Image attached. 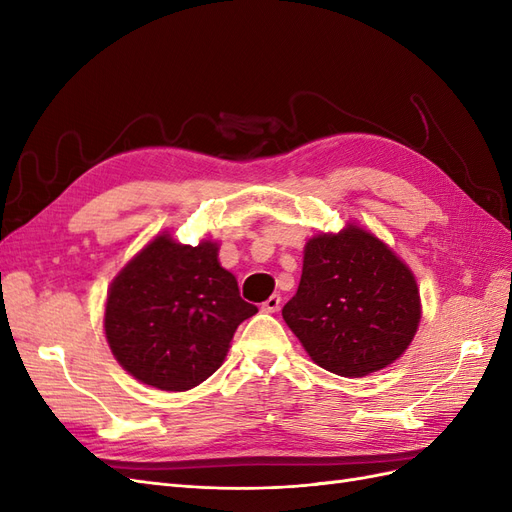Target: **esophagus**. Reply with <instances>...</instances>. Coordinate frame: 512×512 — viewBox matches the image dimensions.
Listing matches in <instances>:
<instances>
[{
  "label": "esophagus",
  "mask_w": 512,
  "mask_h": 512,
  "mask_svg": "<svg viewBox=\"0 0 512 512\" xmlns=\"http://www.w3.org/2000/svg\"><path fill=\"white\" fill-rule=\"evenodd\" d=\"M280 305H282V297H280V294H273V297H269L265 303H262V312L275 314L277 309H280Z\"/></svg>",
  "instance_id": "esophagus-1"
}]
</instances>
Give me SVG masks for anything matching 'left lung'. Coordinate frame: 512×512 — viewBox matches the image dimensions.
Instances as JSON below:
<instances>
[{"instance_id":"1","label":"left lung","mask_w":512,"mask_h":512,"mask_svg":"<svg viewBox=\"0 0 512 512\" xmlns=\"http://www.w3.org/2000/svg\"><path fill=\"white\" fill-rule=\"evenodd\" d=\"M421 312L412 269L374 232L348 222L305 243L299 290L282 316L316 365L363 378L408 350Z\"/></svg>"}]
</instances>
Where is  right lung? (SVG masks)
Returning <instances> with one entry per match:
<instances>
[{"label": "right lung", "mask_w": 512, "mask_h": 512, "mask_svg": "<svg viewBox=\"0 0 512 512\" xmlns=\"http://www.w3.org/2000/svg\"><path fill=\"white\" fill-rule=\"evenodd\" d=\"M218 241L153 237L111 282L106 342L117 363L160 391H190L220 369L237 327L258 307L218 260Z\"/></svg>", "instance_id": "right-lung-1"}]
</instances>
